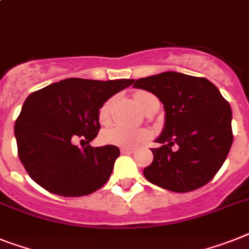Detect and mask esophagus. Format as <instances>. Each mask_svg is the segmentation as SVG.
I'll list each match as a JSON object with an SVG mask.
<instances>
[{"mask_svg":"<svg viewBox=\"0 0 249 249\" xmlns=\"http://www.w3.org/2000/svg\"><path fill=\"white\" fill-rule=\"evenodd\" d=\"M135 151V149L133 147H121V153L122 154H127V153H133Z\"/></svg>","mask_w":249,"mask_h":249,"instance_id":"34e87169","label":"esophagus"}]
</instances>
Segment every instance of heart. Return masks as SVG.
Instances as JSON below:
<instances>
[{"mask_svg":"<svg viewBox=\"0 0 249 249\" xmlns=\"http://www.w3.org/2000/svg\"><path fill=\"white\" fill-rule=\"evenodd\" d=\"M154 98V95L146 91H139L135 94V102L140 109H142L143 106L146 104L147 100ZM110 106L112 100H107L99 109V121L102 123H108L110 120ZM149 131L143 128H133V127L124 126V124H117L110 128L106 129L103 132V140L112 145L118 146L132 147L139 143L143 142L149 139Z\"/></svg>","mask_w":249,"mask_h":249,"instance_id":"1","label":"heart"}]
</instances>
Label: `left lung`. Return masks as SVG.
Returning <instances> with one entry per match:
<instances>
[{
	"mask_svg": "<svg viewBox=\"0 0 249 249\" xmlns=\"http://www.w3.org/2000/svg\"><path fill=\"white\" fill-rule=\"evenodd\" d=\"M163 103L165 123L151 149L153 163L143 176L173 192H190L213 179L233 143L231 108L205 77L180 72L158 73L135 81Z\"/></svg>",
	"mask_w": 249,
	"mask_h": 249,
	"instance_id": "left-lung-1",
	"label": "left lung"
}]
</instances>
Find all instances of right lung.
Masks as SVG:
<instances>
[{"label":"right lung","instance_id":"1","mask_svg":"<svg viewBox=\"0 0 249 249\" xmlns=\"http://www.w3.org/2000/svg\"><path fill=\"white\" fill-rule=\"evenodd\" d=\"M133 81L66 79L32 92L15 122L18 158L30 178L63 197L85 196L104 186L120 149H80L73 141L95 139L100 107Z\"/></svg>","mask_w":249,"mask_h":249}]
</instances>
